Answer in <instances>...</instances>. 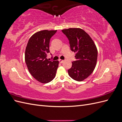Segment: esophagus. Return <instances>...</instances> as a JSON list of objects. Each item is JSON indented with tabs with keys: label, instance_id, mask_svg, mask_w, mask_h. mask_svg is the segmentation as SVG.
I'll return each instance as SVG.
<instances>
[{
	"label": "esophagus",
	"instance_id": "1",
	"mask_svg": "<svg viewBox=\"0 0 122 122\" xmlns=\"http://www.w3.org/2000/svg\"><path fill=\"white\" fill-rule=\"evenodd\" d=\"M64 60H61V59H60L59 60V61H60V62H61V63H62V62H64Z\"/></svg>",
	"mask_w": 122,
	"mask_h": 122
}]
</instances>
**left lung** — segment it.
Instances as JSON below:
<instances>
[{"label": "left lung", "instance_id": "obj_1", "mask_svg": "<svg viewBox=\"0 0 122 122\" xmlns=\"http://www.w3.org/2000/svg\"><path fill=\"white\" fill-rule=\"evenodd\" d=\"M67 36L71 50L76 52V61L68 70L69 75L74 80L82 81L93 73L97 64L98 51L90 36L83 29L70 28L62 29Z\"/></svg>", "mask_w": 122, "mask_h": 122}]
</instances>
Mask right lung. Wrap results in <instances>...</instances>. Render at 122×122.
<instances>
[{
	"instance_id": "right-lung-1",
	"label": "right lung",
	"mask_w": 122,
	"mask_h": 122,
	"mask_svg": "<svg viewBox=\"0 0 122 122\" xmlns=\"http://www.w3.org/2000/svg\"><path fill=\"white\" fill-rule=\"evenodd\" d=\"M56 31L44 30L36 32L29 39L26 47L25 61L28 71L42 83L50 82L56 76L59 61L48 60L47 55L50 52V40Z\"/></svg>"
}]
</instances>
